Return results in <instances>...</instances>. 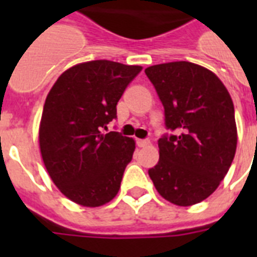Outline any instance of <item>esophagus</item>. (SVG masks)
Returning <instances> with one entry per match:
<instances>
[{
    "label": "esophagus",
    "instance_id": "esophagus-1",
    "mask_svg": "<svg viewBox=\"0 0 257 257\" xmlns=\"http://www.w3.org/2000/svg\"><path fill=\"white\" fill-rule=\"evenodd\" d=\"M137 145L140 148H144V147L149 145V140H147V139H140V140H137Z\"/></svg>",
    "mask_w": 257,
    "mask_h": 257
}]
</instances>
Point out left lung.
<instances>
[{
	"label": "left lung",
	"mask_w": 257,
	"mask_h": 257,
	"mask_svg": "<svg viewBox=\"0 0 257 257\" xmlns=\"http://www.w3.org/2000/svg\"><path fill=\"white\" fill-rule=\"evenodd\" d=\"M164 106L160 159L148 171L157 192L188 207L219 187L236 152L235 108L227 88L211 70L188 61L145 69Z\"/></svg>",
	"instance_id": "1"
}]
</instances>
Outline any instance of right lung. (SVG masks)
I'll list each match as a JSON object with an SVG mask.
<instances>
[{"mask_svg": "<svg viewBox=\"0 0 257 257\" xmlns=\"http://www.w3.org/2000/svg\"><path fill=\"white\" fill-rule=\"evenodd\" d=\"M141 66L108 60L84 62L58 77L46 97L40 149L50 179L84 207L109 203L120 189L135 141L104 133L117 118L116 105Z\"/></svg>", "mask_w": 257, "mask_h": 257, "instance_id": "right-lung-1", "label": "right lung"}]
</instances>
